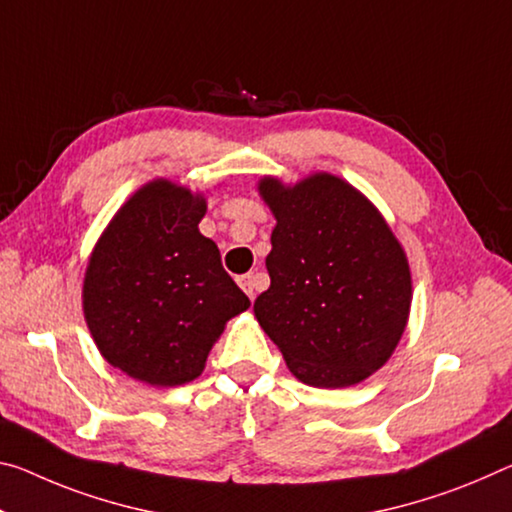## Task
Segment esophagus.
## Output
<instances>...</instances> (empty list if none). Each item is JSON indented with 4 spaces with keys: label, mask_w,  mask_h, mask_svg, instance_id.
<instances>
[{
    "label": "esophagus",
    "mask_w": 512,
    "mask_h": 512,
    "mask_svg": "<svg viewBox=\"0 0 512 512\" xmlns=\"http://www.w3.org/2000/svg\"><path fill=\"white\" fill-rule=\"evenodd\" d=\"M239 287L246 291L248 298L253 300L257 294V287H259V275L257 273H248V275H241L239 278Z\"/></svg>",
    "instance_id": "esophagus-1"
}]
</instances>
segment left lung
I'll list each match as a JSON object with an SVG mask.
<instances>
[{
    "label": "left lung",
    "mask_w": 512,
    "mask_h": 512,
    "mask_svg": "<svg viewBox=\"0 0 512 512\" xmlns=\"http://www.w3.org/2000/svg\"><path fill=\"white\" fill-rule=\"evenodd\" d=\"M275 227L271 287L255 316L312 387H351L394 353L412 300L408 257L385 218L351 184L314 173L294 186L259 180Z\"/></svg>",
    "instance_id": "1"
}]
</instances>
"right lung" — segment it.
Listing matches in <instances>:
<instances>
[{
    "instance_id": "right-lung-1",
    "label": "right lung",
    "mask_w": 512,
    "mask_h": 512,
    "mask_svg": "<svg viewBox=\"0 0 512 512\" xmlns=\"http://www.w3.org/2000/svg\"><path fill=\"white\" fill-rule=\"evenodd\" d=\"M205 212L200 193L148 182L118 209L88 259V330L104 360L141 383H191L225 323L250 307L216 243L198 230Z\"/></svg>"
}]
</instances>
